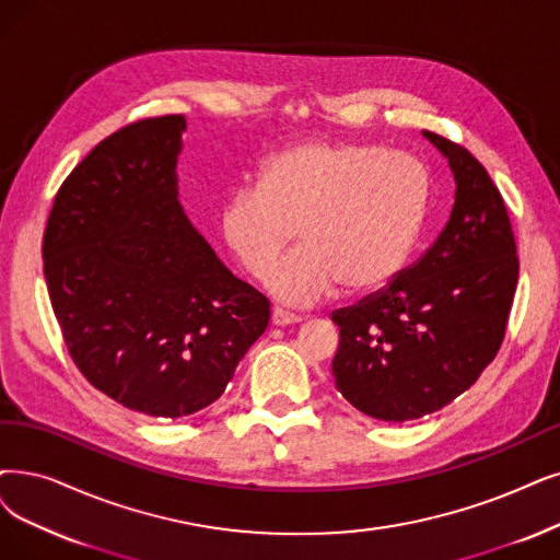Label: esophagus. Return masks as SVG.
<instances>
[{"label":"esophagus","mask_w":560,"mask_h":560,"mask_svg":"<svg viewBox=\"0 0 560 560\" xmlns=\"http://www.w3.org/2000/svg\"><path fill=\"white\" fill-rule=\"evenodd\" d=\"M301 317L294 315V312L289 310H282V307H273L271 312V324L273 326H292V324H299Z\"/></svg>","instance_id":"1"}]
</instances>
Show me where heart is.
I'll use <instances>...</instances> for the list:
<instances>
[{"label":"heart","mask_w":560,"mask_h":560,"mask_svg":"<svg viewBox=\"0 0 560 560\" xmlns=\"http://www.w3.org/2000/svg\"><path fill=\"white\" fill-rule=\"evenodd\" d=\"M430 176L416 155L353 140H310L261 167L259 186L222 202L218 228L253 278H266L299 238L305 248L271 273L276 296L312 303L340 282L372 292L405 266L428 207Z\"/></svg>","instance_id":"heart-1"}]
</instances>
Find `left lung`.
I'll use <instances>...</instances> for the list:
<instances>
[{"label": "left lung", "mask_w": 560, "mask_h": 560, "mask_svg": "<svg viewBox=\"0 0 560 560\" xmlns=\"http://www.w3.org/2000/svg\"><path fill=\"white\" fill-rule=\"evenodd\" d=\"M455 176L443 232L411 266L355 305L332 310L335 386L365 416L422 418L471 388L505 338L520 278L508 209L462 144L424 130Z\"/></svg>", "instance_id": "obj_1"}]
</instances>
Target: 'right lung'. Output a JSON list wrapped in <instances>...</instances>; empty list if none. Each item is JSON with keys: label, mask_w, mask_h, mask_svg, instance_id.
<instances>
[{"label": "right lung", "mask_w": 560, "mask_h": 560, "mask_svg": "<svg viewBox=\"0 0 560 560\" xmlns=\"http://www.w3.org/2000/svg\"><path fill=\"white\" fill-rule=\"evenodd\" d=\"M184 130V115H165L112 132L66 176L43 234L73 363L96 390L153 418L215 401L271 317L178 205Z\"/></svg>", "instance_id": "1"}]
</instances>
